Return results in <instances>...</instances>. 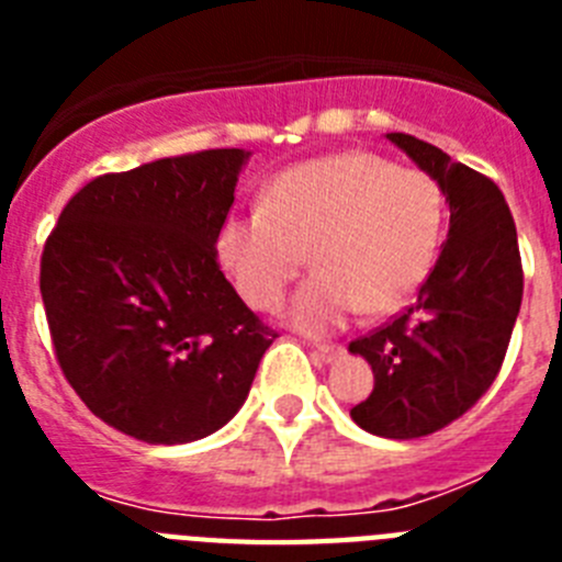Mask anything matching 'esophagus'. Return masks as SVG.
I'll use <instances>...</instances> for the list:
<instances>
[{
    "label": "esophagus",
    "mask_w": 562,
    "mask_h": 562,
    "mask_svg": "<svg viewBox=\"0 0 562 562\" xmlns=\"http://www.w3.org/2000/svg\"><path fill=\"white\" fill-rule=\"evenodd\" d=\"M315 355L324 362H335L342 355V346H331V342H315Z\"/></svg>",
    "instance_id": "34e87169"
}]
</instances>
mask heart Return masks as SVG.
Returning <instances> with one entry per match:
<instances>
[{
  "label": "heart",
  "mask_w": 562,
  "mask_h": 562,
  "mask_svg": "<svg viewBox=\"0 0 562 562\" xmlns=\"http://www.w3.org/2000/svg\"><path fill=\"white\" fill-rule=\"evenodd\" d=\"M445 191L428 171L369 151L317 157L281 171L261 207L231 213L216 252L252 310H278L304 265L315 272L292 297L290 321L329 335L366 306L391 312L419 290L445 233Z\"/></svg>",
  "instance_id": "obj_1"
}]
</instances>
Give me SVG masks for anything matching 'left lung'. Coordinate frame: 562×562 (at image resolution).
I'll return each mask as SVG.
<instances>
[{"mask_svg":"<svg viewBox=\"0 0 562 562\" xmlns=\"http://www.w3.org/2000/svg\"><path fill=\"white\" fill-rule=\"evenodd\" d=\"M389 140L439 182L450 231L414 304L349 342L374 371V391L351 419L385 439H419L448 428L495 382L520 312L524 267L513 213L490 177L411 134L391 132Z\"/></svg>","mask_w":562,"mask_h":562,"instance_id":"1","label":"left lung"}]
</instances>
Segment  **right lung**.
I'll return each mask as SVG.
<instances>
[{
	"instance_id": "obj_1",
	"label": "right lung",
	"mask_w": 562,
	"mask_h": 562,
	"mask_svg": "<svg viewBox=\"0 0 562 562\" xmlns=\"http://www.w3.org/2000/svg\"><path fill=\"white\" fill-rule=\"evenodd\" d=\"M241 148L103 173L67 202L42 252L64 376L98 419L148 445L211 436L245 405L276 329L216 258Z\"/></svg>"
}]
</instances>
